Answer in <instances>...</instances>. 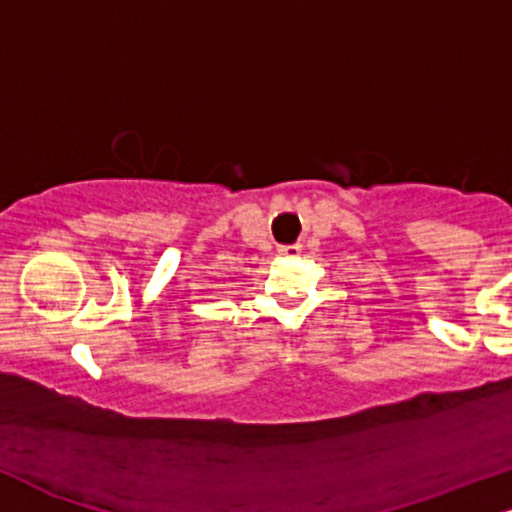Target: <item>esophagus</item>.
Segmentation results:
<instances>
[{
    "instance_id": "obj_1",
    "label": "esophagus",
    "mask_w": 512,
    "mask_h": 512,
    "mask_svg": "<svg viewBox=\"0 0 512 512\" xmlns=\"http://www.w3.org/2000/svg\"><path fill=\"white\" fill-rule=\"evenodd\" d=\"M277 251H280V256L294 258L301 254V244H282V246H277Z\"/></svg>"
}]
</instances>
